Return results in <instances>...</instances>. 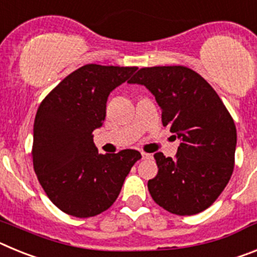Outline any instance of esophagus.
Masks as SVG:
<instances>
[{
  "instance_id": "esophagus-1",
  "label": "esophagus",
  "mask_w": 257,
  "mask_h": 257,
  "mask_svg": "<svg viewBox=\"0 0 257 257\" xmlns=\"http://www.w3.org/2000/svg\"><path fill=\"white\" fill-rule=\"evenodd\" d=\"M152 154H149V153H145V152H142V158L143 160H151L152 158Z\"/></svg>"
}]
</instances>
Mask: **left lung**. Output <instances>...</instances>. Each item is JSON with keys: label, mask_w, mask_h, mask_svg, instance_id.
Instances as JSON below:
<instances>
[{"label": "left lung", "mask_w": 257, "mask_h": 257, "mask_svg": "<svg viewBox=\"0 0 257 257\" xmlns=\"http://www.w3.org/2000/svg\"><path fill=\"white\" fill-rule=\"evenodd\" d=\"M130 83L152 92L163 126L180 140L175 158L154 154L158 174L148 181L157 205L176 215H196L221 194L234 169L237 130L210 83L187 67L143 68Z\"/></svg>", "instance_id": "left-lung-1"}]
</instances>
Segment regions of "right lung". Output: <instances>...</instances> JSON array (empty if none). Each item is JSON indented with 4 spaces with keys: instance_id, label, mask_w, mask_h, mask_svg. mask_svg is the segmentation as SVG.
<instances>
[{
    "instance_id": "right-lung-1",
    "label": "right lung",
    "mask_w": 257,
    "mask_h": 257,
    "mask_svg": "<svg viewBox=\"0 0 257 257\" xmlns=\"http://www.w3.org/2000/svg\"><path fill=\"white\" fill-rule=\"evenodd\" d=\"M135 67L87 64L65 77L41 103L33 126V167L50 201L63 212L90 217L108 210L142 154H100L92 131L106 115L109 94Z\"/></svg>"
}]
</instances>
